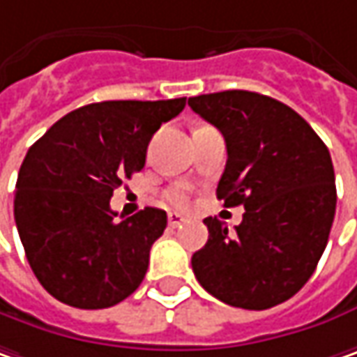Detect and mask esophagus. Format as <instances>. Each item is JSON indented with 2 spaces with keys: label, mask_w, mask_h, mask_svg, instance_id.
<instances>
[{
  "label": "esophagus",
  "mask_w": 357,
  "mask_h": 357,
  "mask_svg": "<svg viewBox=\"0 0 357 357\" xmlns=\"http://www.w3.org/2000/svg\"><path fill=\"white\" fill-rule=\"evenodd\" d=\"M167 224H169L172 229H176V227H179V225L183 224V218H181L179 213H169V215H167Z\"/></svg>",
  "instance_id": "1"
}]
</instances>
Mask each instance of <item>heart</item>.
I'll list each match as a JSON object with an SVG mask.
<instances>
[{
  "label": "heart",
  "instance_id": "b5f03b06",
  "mask_svg": "<svg viewBox=\"0 0 357 357\" xmlns=\"http://www.w3.org/2000/svg\"><path fill=\"white\" fill-rule=\"evenodd\" d=\"M167 202L178 206V208H185L190 204V194L185 190V185H176L167 192Z\"/></svg>",
  "mask_w": 357,
  "mask_h": 357
}]
</instances>
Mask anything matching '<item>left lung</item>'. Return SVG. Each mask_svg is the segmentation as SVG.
<instances>
[{
    "label": "left lung",
    "mask_w": 357,
    "mask_h": 357,
    "mask_svg": "<svg viewBox=\"0 0 357 357\" xmlns=\"http://www.w3.org/2000/svg\"><path fill=\"white\" fill-rule=\"evenodd\" d=\"M188 103L225 139L218 199L245 209L236 234L218 218L204 220L209 238L192 256L195 278L234 307L268 310L286 302L312 278L330 238V151L300 114L256 91L229 89Z\"/></svg>",
    "instance_id": "8db88e82"
}]
</instances>
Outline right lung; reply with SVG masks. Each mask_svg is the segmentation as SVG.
Masks as SVG:
<instances>
[{
	"label": "right lung",
	"mask_w": 357,
	"mask_h": 357,
	"mask_svg": "<svg viewBox=\"0 0 357 357\" xmlns=\"http://www.w3.org/2000/svg\"><path fill=\"white\" fill-rule=\"evenodd\" d=\"M183 107L185 98L89 103L27 149L13 215L25 257L55 300L79 310L112 307L144 282L167 215L146 208L117 222L109 199L144 169L153 133Z\"/></svg>",
	"instance_id": "add662e5"
}]
</instances>
